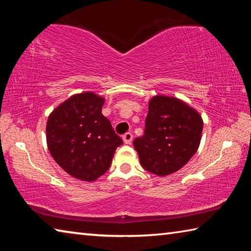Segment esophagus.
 I'll use <instances>...</instances> for the list:
<instances>
[{"label": "esophagus", "mask_w": 251, "mask_h": 251, "mask_svg": "<svg viewBox=\"0 0 251 251\" xmlns=\"http://www.w3.org/2000/svg\"><path fill=\"white\" fill-rule=\"evenodd\" d=\"M123 141H124L125 144H130L131 141H133V134L126 133L124 136H123Z\"/></svg>", "instance_id": "esophagus-1"}]
</instances>
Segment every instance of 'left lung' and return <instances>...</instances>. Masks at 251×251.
I'll return each mask as SVG.
<instances>
[{
	"mask_svg": "<svg viewBox=\"0 0 251 251\" xmlns=\"http://www.w3.org/2000/svg\"><path fill=\"white\" fill-rule=\"evenodd\" d=\"M145 131L134 147L142 166L164 177L176 173L196 154L201 139L202 118L177 97L152 96L148 103Z\"/></svg>",
	"mask_w": 251,
	"mask_h": 251,
	"instance_id": "obj_1",
	"label": "left lung"
}]
</instances>
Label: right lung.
Returning a JSON list of instances; mask_svg holds the SVG:
<instances>
[{
  "label": "right lung",
  "mask_w": 251,
  "mask_h": 251,
  "mask_svg": "<svg viewBox=\"0 0 251 251\" xmlns=\"http://www.w3.org/2000/svg\"><path fill=\"white\" fill-rule=\"evenodd\" d=\"M104 103V97L95 93H79L59 104L48 118L50 154L76 179L94 181L104 175L123 144L101 114Z\"/></svg>",
  "instance_id": "add662e5"
}]
</instances>
